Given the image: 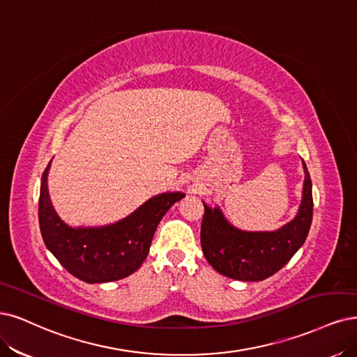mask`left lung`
<instances>
[{"label":"left lung","instance_id":"8db88e82","mask_svg":"<svg viewBox=\"0 0 357 357\" xmlns=\"http://www.w3.org/2000/svg\"><path fill=\"white\" fill-rule=\"evenodd\" d=\"M303 199L297 216L272 232H247L232 227L220 208L204 203L202 248L204 257L219 273L238 281H263L282 269L306 241L312 225V181L306 163Z\"/></svg>","mask_w":357,"mask_h":357}]
</instances>
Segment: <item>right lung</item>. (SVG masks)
Wrapping results in <instances>:
<instances>
[{"label":"right lung","instance_id":"1","mask_svg":"<svg viewBox=\"0 0 357 357\" xmlns=\"http://www.w3.org/2000/svg\"><path fill=\"white\" fill-rule=\"evenodd\" d=\"M50 165L41 179L39 228L47 248L60 265L88 284L117 281L138 271L150 252L162 218L185 197L183 192H163L112 225L72 228L60 219L51 204L47 183Z\"/></svg>","mask_w":357,"mask_h":357}]
</instances>
